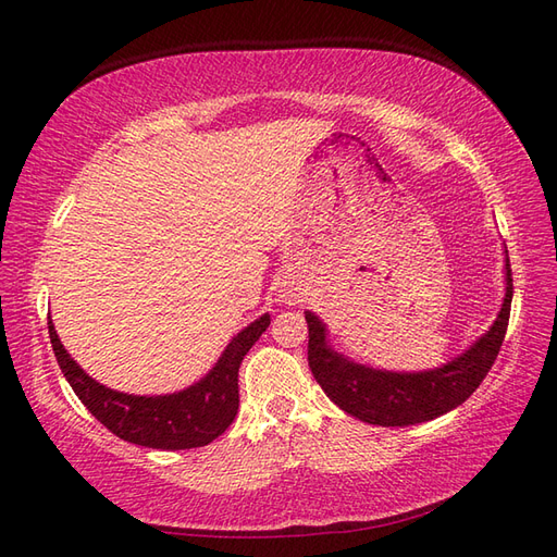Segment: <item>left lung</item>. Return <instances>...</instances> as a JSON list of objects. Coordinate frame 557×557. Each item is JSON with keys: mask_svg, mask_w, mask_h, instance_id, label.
<instances>
[{"mask_svg": "<svg viewBox=\"0 0 557 557\" xmlns=\"http://www.w3.org/2000/svg\"><path fill=\"white\" fill-rule=\"evenodd\" d=\"M513 276L507 258V297L502 311L485 336L460 358L434 372L393 374L348 362L325 344V327L307 311L309 323V367L325 395L369 425L407 428L453 411L476 391L497 360L504 334L509 327Z\"/></svg>", "mask_w": 557, "mask_h": 557, "instance_id": "1", "label": "left lung"}]
</instances>
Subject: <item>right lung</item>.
<instances>
[{
    "label": "right lung",
    "mask_w": 557,
    "mask_h": 557,
    "mask_svg": "<svg viewBox=\"0 0 557 557\" xmlns=\"http://www.w3.org/2000/svg\"><path fill=\"white\" fill-rule=\"evenodd\" d=\"M267 327L269 315L264 313L234 336L213 372L205 381L190 385L188 391L164 397H137L115 393L83 372L62 348L48 318V336L58 364L86 409L121 440L160 450L207 446L232 425L239 409L242 360Z\"/></svg>",
    "instance_id": "1"
}]
</instances>
